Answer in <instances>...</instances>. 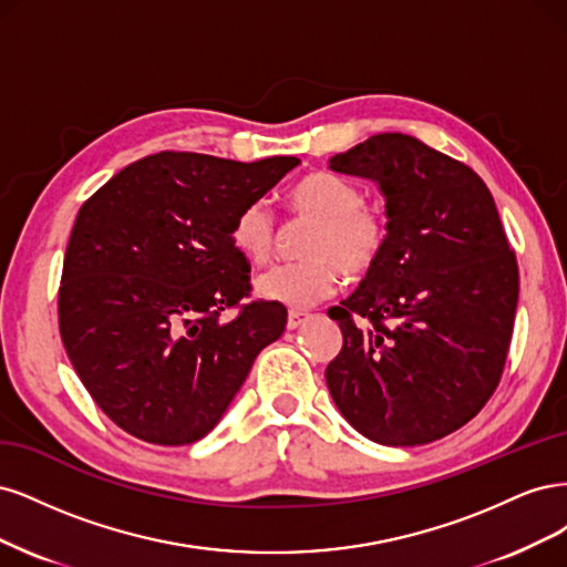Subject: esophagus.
<instances>
[{
	"mask_svg": "<svg viewBox=\"0 0 567 567\" xmlns=\"http://www.w3.org/2000/svg\"><path fill=\"white\" fill-rule=\"evenodd\" d=\"M308 318V313H303V310H289L287 316V330H297V327H301V322Z\"/></svg>",
	"mask_w": 567,
	"mask_h": 567,
	"instance_id": "obj_1",
	"label": "esophagus"
}]
</instances>
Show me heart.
I'll return each mask as SVG.
<instances>
[{
  "label": "heart",
  "instance_id": "obj_1",
  "mask_svg": "<svg viewBox=\"0 0 567 567\" xmlns=\"http://www.w3.org/2000/svg\"><path fill=\"white\" fill-rule=\"evenodd\" d=\"M291 218L310 221L299 264L278 266L259 280V295L289 308L313 306L334 295L339 276L360 280L374 270L389 245V218L362 203V190L337 174L301 176L285 195ZM235 249L251 266H264L276 251V218L264 203H249L230 226Z\"/></svg>",
  "mask_w": 567,
  "mask_h": 567
}]
</instances>
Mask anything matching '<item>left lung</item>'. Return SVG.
Wrapping results in <instances>:
<instances>
[{"mask_svg": "<svg viewBox=\"0 0 567 567\" xmlns=\"http://www.w3.org/2000/svg\"><path fill=\"white\" fill-rule=\"evenodd\" d=\"M330 169L372 178L389 245L341 306L343 346L327 389L374 443H433L499 386L518 303V264L492 193L464 162L405 134H377Z\"/></svg>", "mask_w": 567, "mask_h": 567, "instance_id": "8db88e82", "label": "left lung"}]
</instances>
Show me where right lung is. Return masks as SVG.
<instances>
[{
    "label": "right lung",
    "instance_id": "obj_1",
    "mask_svg": "<svg viewBox=\"0 0 567 567\" xmlns=\"http://www.w3.org/2000/svg\"><path fill=\"white\" fill-rule=\"evenodd\" d=\"M299 164L164 151L115 174L80 207L63 259L59 330L94 403L153 445L205 437L251 362L287 324L251 301L233 218ZM224 309L236 318L220 322Z\"/></svg>",
    "mask_w": 567,
    "mask_h": 567
}]
</instances>
